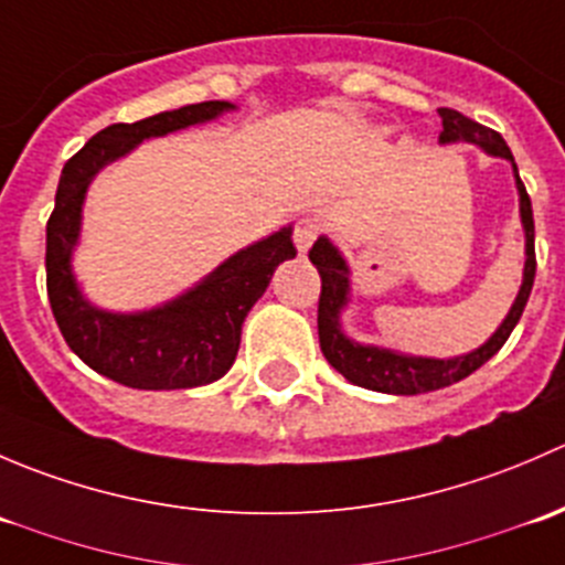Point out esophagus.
Listing matches in <instances>:
<instances>
[{"instance_id": "esophagus-1", "label": "esophagus", "mask_w": 565, "mask_h": 565, "mask_svg": "<svg viewBox=\"0 0 565 565\" xmlns=\"http://www.w3.org/2000/svg\"><path fill=\"white\" fill-rule=\"evenodd\" d=\"M319 232H322V226H319L317 218H300L298 224H295L292 237H295V246H298L300 254H306V250L315 246Z\"/></svg>"}]
</instances>
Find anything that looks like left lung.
Listing matches in <instances>:
<instances>
[{"label":"left lung","instance_id":"1","mask_svg":"<svg viewBox=\"0 0 565 565\" xmlns=\"http://www.w3.org/2000/svg\"><path fill=\"white\" fill-rule=\"evenodd\" d=\"M443 117V134L440 141H470V145L483 147L489 156L509 158L514 163L509 145L498 130L487 128V125L476 122V119L465 117L457 108H440ZM516 172V163H514ZM516 188H520V213L522 224H525V281H522L520 295H516L514 306H511L509 317L498 328V333L478 347L476 352L461 358H451V361H435V358H409L396 355L391 350H380V347H363L355 341L347 339L339 328V311L347 303V292H350V281H347V265L341 254L330 246L324 237L311 246L309 259L315 262L319 278H322V292H319V309H317V328H319V347L322 355L328 358L330 366L339 374H344L352 385L361 388L380 391V393H396V396H415V393H429L446 385L459 383V380L470 377L476 369H481L500 347L509 341L511 330L520 322L522 311H525L530 289H533L535 278V226H533V207H530V196L525 191L520 172H516Z\"/></svg>","mask_w":565,"mask_h":565}]
</instances>
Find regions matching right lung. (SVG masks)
I'll return each mask as SVG.
<instances>
[{"instance_id": "obj_1", "label": "right lung", "mask_w": 565, "mask_h": 565, "mask_svg": "<svg viewBox=\"0 0 565 565\" xmlns=\"http://www.w3.org/2000/svg\"><path fill=\"white\" fill-rule=\"evenodd\" d=\"M230 108L235 106L226 100H204L139 122H114L98 130L62 169L54 210L45 224L49 303L67 347L114 383L174 391L224 377L241 350L243 319L250 306L262 298L273 270L298 254L289 237L292 230H281L226 259L188 295L145 315L93 309L73 281L71 250L78 241L84 191L98 169L134 150L141 139L207 122Z\"/></svg>"}]
</instances>
